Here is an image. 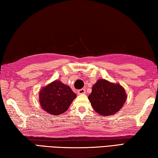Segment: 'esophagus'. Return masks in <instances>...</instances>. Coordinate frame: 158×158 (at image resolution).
<instances>
[{
  "label": "esophagus",
  "mask_w": 158,
  "mask_h": 158,
  "mask_svg": "<svg viewBox=\"0 0 158 158\" xmlns=\"http://www.w3.org/2000/svg\"><path fill=\"white\" fill-rule=\"evenodd\" d=\"M78 94L79 95H81V94H84V93H85V90L84 89H81L78 90Z\"/></svg>",
  "instance_id": "esophagus-1"
}]
</instances>
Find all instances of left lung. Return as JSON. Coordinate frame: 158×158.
<instances>
[{
  "instance_id": "1",
  "label": "left lung",
  "mask_w": 158,
  "mask_h": 158,
  "mask_svg": "<svg viewBox=\"0 0 158 158\" xmlns=\"http://www.w3.org/2000/svg\"><path fill=\"white\" fill-rule=\"evenodd\" d=\"M125 90L119 84L99 79L93 85L89 100L94 110L102 116H111L121 109L126 101Z\"/></svg>"
}]
</instances>
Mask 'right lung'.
Masks as SVG:
<instances>
[{"label": "right lung", "mask_w": 158, "mask_h": 158, "mask_svg": "<svg viewBox=\"0 0 158 158\" xmlns=\"http://www.w3.org/2000/svg\"><path fill=\"white\" fill-rule=\"evenodd\" d=\"M77 95L70 87L63 84L60 80L42 88L39 100L43 110L50 114L58 116L68 110Z\"/></svg>", "instance_id": "obj_1"}]
</instances>
